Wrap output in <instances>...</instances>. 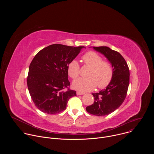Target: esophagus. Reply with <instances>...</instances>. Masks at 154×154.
Listing matches in <instances>:
<instances>
[{
  "label": "esophagus",
  "instance_id": "1",
  "mask_svg": "<svg viewBox=\"0 0 154 154\" xmlns=\"http://www.w3.org/2000/svg\"><path fill=\"white\" fill-rule=\"evenodd\" d=\"M85 94L84 93H82V92H79V91H77V96L83 95V94Z\"/></svg>",
  "mask_w": 154,
  "mask_h": 154
}]
</instances>
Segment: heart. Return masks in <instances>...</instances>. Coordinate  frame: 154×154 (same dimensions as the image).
<instances>
[{
  "label": "heart",
  "mask_w": 154,
  "mask_h": 154,
  "mask_svg": "<svg viewBox=\"0 0 154 154\" xmlns=\"http://www.w3.org/2000/svg\"><path fill=\"white\" fill-rule=\"evenodd\" d=\"M85 66L90 69L86 78H80L75 80L72 86L81 92L90 91L96 86L103 89L110 83L113 76V69L108 61L102 60L100 55L93 51L86 52L82 57ZM68 73L72 79H76L80 75V66L75 60H72L68 66Z\"/></svg>",
  "instance_id": "heart-1"
}]
</instances>
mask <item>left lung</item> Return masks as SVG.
Instances as JSON below:
<instances>
[{
  "instance_id": "8db88e82",
  "label": "left lung",
  "mask_w": 154,
  "mask_h": 154,
  "mask_svg": "<svg viewBox=\"0 0 154 154\" xmlns=\"http://www.w3.org/2000/svg\"><path fill=\"white\" fill-rule=\"evenodd\" d=\"M93 48L107 58L113 69V76L110 83L106 89L93 93L94 103L86 108L89 113L102 116L112 113L124 102L129 85L130 71L127 62L118 52L106 46Z\"/></svg>"
}]
</instances>
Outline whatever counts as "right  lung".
Returning a JSON list of instances; mask_svg holds the SVG:
<instances>
[{
  "label": "right lung",
  "mask_w": 154,
  "mask_h": 154,
  "mask_svg": "<svg viewBox=\"0 0 154 154\" xmlns=\"http://www.w3.org/2000/svg\"><path fill=\"white\" fill-rule=\"evenodd\" d=\"M83 48L54 44L39 51L33 58L27 86L33 102L42 112L60 113L66 108L68 100L77 95L69 88L68 66Z\"/></svg>",
  "instance_id": "obj_1"
}]
</instances>
